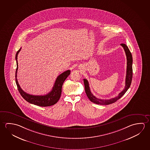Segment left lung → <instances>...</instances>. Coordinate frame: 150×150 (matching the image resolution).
I'll return each instance as SVG.
<instances>
[{"instance_id":"8db88e82","label":"left lung","mask_w":150,"mask_h":150,"mask_svg":"<svg viewBox=\"0 0 150 150\" xmlns=\"http://www.w3.org/2000/svg\"><path fill=\"white\" fill-rule=\"evenodd\" d=\"M120 45L123 47V48L124 49V50L125 51L126 57H127V60L125 87L120 93H119L118 96L115 98H112L110 99H100L97 98L95 96H93V93H91V89L89 88L88 81L86 79H83V83L85 85V89L86 95L89 99L93 103H96L98 105H107L111 103H114L116 101L118 100V99L120 98L121 97L126 93V91H128V89L130 88L131 83L132 82V57L130 50L126 44L122 43Z\"/></svg>"}]
</instances>
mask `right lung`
I'll return each instance as SVG.
<instances>
[{"label": "right lung", "mask_w": 150, "mask_h": 150, "mask_svg": "<svg viewBox=\"0 0 150 150\" xmlns=\"http://www.w3.org/2000/svg\"><path fill=\"white\" fill-rule=\"evenodd\" d=\"M21 48H20V49L18 51L17 53L16 54V60L17 61V69H16V74H15L16 83L17 86L18 91L20 93L21 95L28 103L34 104L37 106L47 107V106H52L57 103V102L59 100L61 95L62 87L63 86V84L67 77L71 73L70 70H67V71H64L58 76L56 81H55L52 90L47 95H43V96L42 95L35 96V95H30L29 93H26L22 90V89L21 88L20 85L18 82L17 78L18 69L17 61L18 54L21 50Z\"/></svg>", "instance_id": "1"}]
</instances>
